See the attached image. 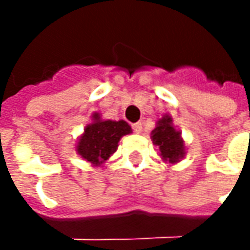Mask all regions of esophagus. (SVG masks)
Returning <instances> with one entry per match:
<instances>
[{
	"mask_svg": "<svg viewBox=\"0 0 250 250\" xmlns=\"http://www.w3.org/2000/svg\"><path fill=\"white\" fill-rule=\"evenodd\" d=\"M132 130H134V132H136V134H139L142 131V123L141 122H138V123H134L132 125Z\"/></svg>",
	"mask_w": 250,
	"mask_h": 250,
	"instance_id": "1",
	"label": "esophagus"
}]
</instances>
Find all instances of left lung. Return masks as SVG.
<instances>
[{"mask_svg":"<svg viewBox=\"0 0 250 250\" xmlns=\"http://www.w3.org/2000/svg\"><path fill=\"white\" fill-rule=\"evenodd\" d=\"M152 142L159 146L161 157L165 161L174 163L184 157V142L181 139V134L171 125V118L168 116L158 122L157 128L152 131Z\"/></svg>","mask_w":250,"mask_h":250,"instance_id":"obj_1","label":"left lung"}]
</instances>
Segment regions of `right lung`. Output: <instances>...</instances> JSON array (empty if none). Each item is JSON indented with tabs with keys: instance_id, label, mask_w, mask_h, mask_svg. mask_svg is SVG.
Listing matches in <instances>:
<instances>
[{
	"instance_id": "right-lung-1",
	"label": "right lung",
	"mask_w": 250,
	"mask_h": 250,
	"mask_svg": "<svg viewBox=\"0 0 250 250\" xmlns=\"http://www.w3.org/2000/svg\"><path fill=\"white\" fill-rule=\"evenodd\" d=\"M93 119L95 122L87 125L84 135L79 141L77 152L88 162L100 165L107 161L111 154H114L120 138L130 134L131 127L125 120L102 122L98 114L93 115Z\"/></svg>"
}]
</instances>
